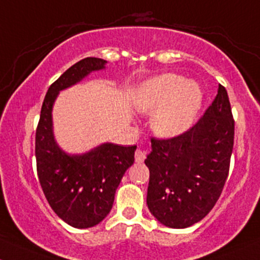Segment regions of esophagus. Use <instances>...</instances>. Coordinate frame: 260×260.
<instances>
[{"mask_svg": "<svg viewBox=\"0 0 260 260\" xmlns=\"http://www.w3.org/2000/svg\"><path fill=\"white\" fill-rule=\"evenodd\" d=\"M145 159V153L142 152L141 149H137L135 153V160L137 162H142Z\"/></svg>", "mask_w": 260, "mask_h": 260, "instance_id": "esophagus-1", "label": "esophagus"}]
</instances>
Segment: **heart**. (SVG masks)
<instances>
[{"label": "heart", "mask_w": 260, "mask_h": 260, "mask_svg": "<svg viewBox=\"0 0 260 260\" xmlns=\"http://www.w3.org/2000/svg\"><path fill=\"white\" fill-rule=\"evenodd\" d=\"M198 84L176 74H164L145 81L136 96V106L153 113L152 129L162 138L181 135L190 127L201 107Z\"/></svg>", "instance_id": "heart-1"}]
</instances>
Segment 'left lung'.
<instances>
[{
  "mask_svg": "<svg viewBox=\"0 0 260 260\" xmlns=\"http://www.w3.org/2000/svg\"><path fill=\"white\" fill-rule=\"evenodd\" d=\"M235 143L227 90L217 95L192 127L172 138L152 137L147 205L159 222L186 228L201 221L221 196Z\"/></svg>",
  "mask_w": 260,
  "mask_h": 260,
  "instance_id": "left-lung-1",
  "label": "left lung"
}]
</instances>
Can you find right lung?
I'll return each instance as SVG.
<instances>
[{
  "instance_id": "right-lung-1",
  "label": "right lung",
  "mask_w": 260,
  "mask_h": 260,
  "mask_svg": "<svg viewBox=\"0 0 260 260\" xmlns=\"http://www.w3.org/2000/svg\"><path fill=\"white\" fill-rule=\"evenodd\" d=\"M106 60L85 58L69 68L48 88L36 131L37 174L54 212L75 228L96 226L112 209L116 189L135 161L137 145L106 143L82 155L59 149L51 131V108L62 88L76 84Z\"/></svg>"
}]
</instances>
